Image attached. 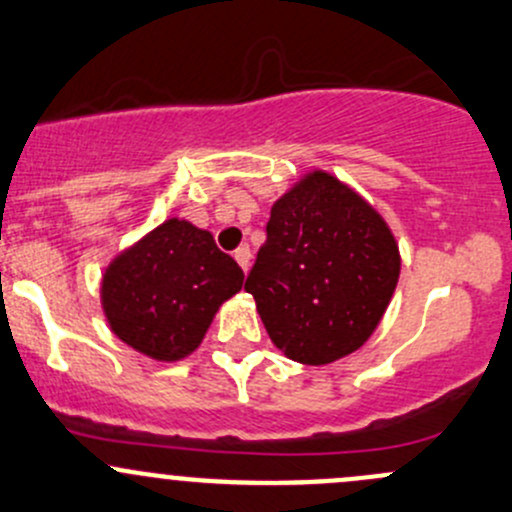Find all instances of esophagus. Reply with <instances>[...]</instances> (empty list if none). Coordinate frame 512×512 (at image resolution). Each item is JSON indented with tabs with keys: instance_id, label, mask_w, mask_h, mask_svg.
<instances>
[{
	"instance_id": "1",
	"label": "esophagus",
	"mask_w": 512,
	"mask_h": 512,
	"mask_svg": "<svg viewBox=\"0 0 512 512\" xmlns=\"http://www.w3.org/2000/svg\"><path fill=\"white\" fill-rule=\"evenodd\" d=\"M235 260H238V265L242 267V270H250V260H252V252H250V247H238V250H235Z\"/></svg>"
}]
</instances>
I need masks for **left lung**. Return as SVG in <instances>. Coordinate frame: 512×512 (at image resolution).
Here are the masks:
<instances>
[{
    "mask_svg": "<svg viewBox=\"0 0 512 512\" xmlns=\"http://www.w3.org/2000/svg\"><path fill=\"white\" fill-rule=\"evenodd\" d=\"M397 279L400 250L383 215L316 169L274 201L245 292L279 351L326 365L373 336Z\"/></svg>",
    "mask_w": 512,
    "mask_h": 512,
    "instance_id": "8db88e82",
    "label": "left lung"
}]
</instances>
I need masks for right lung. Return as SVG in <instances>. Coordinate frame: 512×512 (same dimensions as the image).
Returning a JSON list of instances; mask_svg holds the SVG:
<instances>
[{"mask_svg":"<svg viewBox=\"0 0 512 512\" xmlns=\"http://www.w3.org/2000/svg\"><path fill=\"white\" fill-rule=\"evenodd\" d=\"M238 262L208 230L169 218L122 250L102 274L112 333L134 351L174 363L201 346L215 311L242 289Z\"/></svg>","mask_w":512,"mask_h":512,"instance_id":"obj_1","label":"right lung"}]
</instances>
